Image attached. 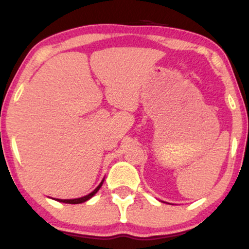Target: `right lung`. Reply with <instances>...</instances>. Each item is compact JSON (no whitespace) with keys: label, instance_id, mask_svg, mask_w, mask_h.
Listing matches in <instances>:
<instances>
[{"label":"right lung","instance_id":"right-lung-1","mask_svg":"<svg viewBox=\"0 0 249 249\" xmlns=\"http://www.w3.org/2000/svg\"><path fill=\"white\" fill-rule=\"evenodd\" d=\"M103 181H104V179L102 180L101 184H99L98 186H97V187L95 188V190L92 191V192L89 193L88 196H82V198H77V199H56V200H57V201H59V202H64V204H82V202H85V201H87V200H89L90 198H92V196H95V194H96L97 192H98L99 188L102 187Z\"/></svg>","mask_w":249,"mask_h":249}]
</instances>
